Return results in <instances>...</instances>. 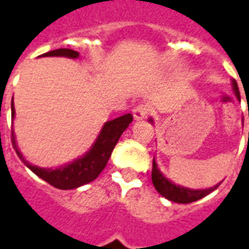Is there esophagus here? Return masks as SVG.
<instances>
[{"instance_id":"obj_1","label":"esophagus","mask_w":249,"mask_h":249,"mask_svg":"<svg viewBox=\"0 0 249 249\" xmlns=\"http://www.w3.org/2000/svg\"><path fill=\"white\" fill-rule=\"evenodd\" d=\"M148 112H150V109H148L147 106L144 105H140L133 108V116H134L136 120H143V119H146Z\"/></svg>"}]
</instances>
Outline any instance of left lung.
Instances as JSON below:
<instances>
[{
    "label": "left lung",
    "instance_id": "left-lung-1",
    "mask_svg": "<svg viewBox=\"0 0 249 249\" xmlns=\"http://www.w3.org/2000/svg\"><path fill=\"white\" fill-rule=\"evenodd\" d=\"M232 89L235 91L236 98H240L239 95V88H238V84H236L235 80H232ZM150 121L152 123V119H150ZM152 183L155 186L156 191L163 195L164 197H166L168 200L174 201V203H179V204H189V203H193V201H196L201 197L207 196L208 194H211L212 191L218 187L221 183L216 185L214 187H211V189L205 190H191L187 189V187H182L179 185H176L172 181H169L168 178L164 177V174L161 173L158 168V164L155 161V158L152 160Z\"/></svg>",
    "mask_w": 249,
    "mask_h": 249
}]
</instances>
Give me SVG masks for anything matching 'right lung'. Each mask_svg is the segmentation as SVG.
I'll return each mask as SVG.
<instances>
[{"label":"right lung","mask_w":249,"mask_h":249,"mask_svg":"<svg viewBox=\"0 0 249 249\" xmlns=\"http://www.w3.org/2000/svg\"><path fill=\"white\" fill-rule=\"evenodd\" d=\"M42 56H67V58H79V53L71 49H56L42 54ZM15 109L14 103L11 102V117L14 119ZM133 121V116L130 113L123 115V116L107 121L102 128L99 136H98L95 143L90 148L83 158L72 161L71 164L60 166L56 169H46L40 166L32 165L23 158L20 151L18 150L15 143V136L11 133V142L17 151L19 159L32 170L33 173L42 178L44 181L50 183L52 186L60 190H72L77 189L80 186L86 185L89 182L94 181L101 174V172L107 165L109 156L112 154L113 148L116 146L117 141L124 133V130Z\"/></svg>","instance_id":"right-lung-1"}]
</instances>
